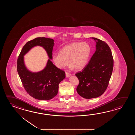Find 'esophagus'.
<instances>
[{
	"label": "esophagus",
	"mask_w": 135,
	"mask_h": 135,
	"mask_svg": "<svg viewBox=\"0 0 135 135\" xmlns=\"http://www.w3.org/2000/svg\"><path fill=\"white\" fill-rule=\"evenodd\" d=\"M70 73H69L68 72H66V78H68L70 76Z\"/></svg>",
	"instance_id": "1"
}]
</instances>
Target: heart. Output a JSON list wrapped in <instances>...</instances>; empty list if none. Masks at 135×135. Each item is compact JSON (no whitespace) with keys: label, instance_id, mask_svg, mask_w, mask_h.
I'll return each mask as SVG.
<instances>
[{"label":"heart","instance_id":"1","mask_svg":"<svg viewBox=\"0 0 135 135\" xmlns=\"http://www.w3.org/2000/svg\"><path fill=\"white\" fill-rule=\"evenodd\" d=\"M91 52V47L85 42H75L64 46L59 55H52L55 66L62 69L70 65V68L80 70L86 66Z\"/></svg>","mask_w":135,"mask_h":135}]
</instances>
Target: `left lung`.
Masks as SVG:
<instances>
[{
    "instance_id": "left-lung-1",
    "label": "left lung",
    "mask_w": 135,
    "mask_h": 135,
    "mask_svg": "<svg viewBox=\"0 0 135 135\" xmlns=\"http://www.w3.org/2000/svg\"><path fill=\"white\" fill-rule=\"evenodd\" d=\"M97 40L96 51L81 71L75 74L79 83L77 87L79 95L86 99L98 98L106 90L113 68L112 52L103 40Z\"/></svg>"
}]
</instances>
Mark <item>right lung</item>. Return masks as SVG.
Returning <instances> with one entry per match:
<instances>
[{
  "label": "right lung",
  "mask_w": 135,
  "mask_h": 135,
  "mask_svg": "<svg viewBox=\"0 0 135 135\" xmlns=\"http://www.w3.org/2000/svg\"><path fill=\"white\" fill-rule=\"evenodd\" d=\"M54 40L45 37H37L30 40L23 47L18 56L17 69L23 86L31 97L38 100H48L57 94L59 84L66 77L65 71L55 66L49 59L46 67L42 71L32 73L24 64L23 55L32 47L42 46L52 59Z\"/></svg>",
  "instance_id": "1"
}]
</instances>
